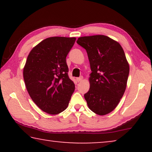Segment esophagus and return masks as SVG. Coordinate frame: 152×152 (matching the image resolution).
Wrapping results in <instances>:
<instances>
[{
  "instance_id": "34e87169",
  "label": "esophagus",
  "mask_w": 152,
  "mask_h": 152,
  "mask_svg": "<svg viewBox=\"0 0 152 152\" xmlns=\"http://www.w3.org/2000/svg\"><path fill=\"white\" fill-rule=\"evenodd\" d=\"M82 80H83V77H82V76H81V77H77V81L78 82H82Z\"/></svg>"
}]
</instances>
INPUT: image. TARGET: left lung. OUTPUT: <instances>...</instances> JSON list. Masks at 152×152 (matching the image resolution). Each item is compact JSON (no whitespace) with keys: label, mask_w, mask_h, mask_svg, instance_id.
<instances>
[{"label":"left lung","mask_w":152,"mask_h":152,"mask_svg":"<svg viewBox=\"0 0 152 152\" xmlns=\"http://www.w3.org/2000/svg\"><path fill=\"white\" fill-rule=\"evenodd\" d=\"M77 43L90 62V88L84 94L89 109L99 115L111 113L125 91L129 66L121 45L104 35L82 37Z\"/></svg>","instance_id":"1"}]
</instances>
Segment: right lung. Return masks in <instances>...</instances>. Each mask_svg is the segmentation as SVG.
Returning a JSON list of instances; mask_svg holds the SVG:
<instances>
[{
  "label": "right lung",
  "mask_w": 152,
  "mask_h": 152,
  "mask_svg": "<svg viewBox=\"0 0 152 152\" xmlns=\"http://www.w3.org/2000/svg\"><path fill=\"white\" fill-rule=\"evenodd\" d=\"M75 37H49L32 48L23 68L27 91L45 113L56 115L68 107L75 86L68 75L66 56Z\"/></svg>",
  "instance_id": "add662e5"
}]
</instances>
